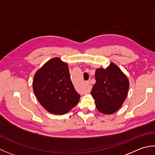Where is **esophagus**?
<instances>
[{"label": "esophagus", "mask_w": 155, "mask_h": 155, "mask_svg": "<svg viewBox=\"0 0 155 155\" xmlns=\"http://www.w3.org/2000/svg\"><path fill=\"white\" fill-rule=\"evenodd\" d=\"M86 84H87V86H90V81H87L86 82Z\"/></svg>", "instance_id": "34e87169"}]
</instances>
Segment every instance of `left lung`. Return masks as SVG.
I'll return each mask as SVG.
<instances>
[{
    "label": "left lung",
    "mask_w": 155,
    "mask_h": 155,
    "mask_svg": "<svg viewBox=\"0 0 155 155\" xmlns=\"http://www.w3.org/2000/svg\"><path fill=\"white\" fill-rule=\"evenodd\" d=\"M95 78L91 94L96 108L101 113L112 114L120 108L127 96L128 80L113 63L106 69H96Z\"/></svg>",
    "instance_id": "8db88e82"
}]
</instances>
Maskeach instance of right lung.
<instances>
[{
  "label": "right lung",
  "instance_id": "obj_1",
  "mask_svg": "<svg viewBox=\"0 0 155 155\" xmlns=\"http://www.w3.org/2000/svg\"><path fill=\"white\" fill-rule=\"evenodd\" d=\"M33 88L43 108L55 114L67 113L80 98L71 81L68 64L58 58L50 59L36 72Z\"/></svg>",
  "mask_w": 155,
  "mask_h": 155
}]
</instances>
